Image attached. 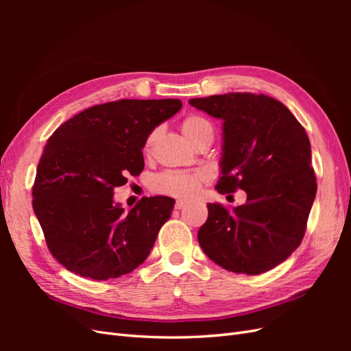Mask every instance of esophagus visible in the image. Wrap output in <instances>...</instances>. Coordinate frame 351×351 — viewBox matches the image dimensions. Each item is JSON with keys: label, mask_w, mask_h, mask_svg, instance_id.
Listing matches in <instances>:
<instances>
[{"label": "esophagus", "mask_w": 351, "mask_h": 351, "mask_svg": "<svg viewBox=\"0 0 351 351\" xmlns=\"http://www.w3.org/2000/svg\"><path fill=\"white\" fill-rule=\"evenodd\" d=\"M187 205L186 200H177L176 202V209H183Z\"/></svg>", "instance_id": "1"}]
</instances>
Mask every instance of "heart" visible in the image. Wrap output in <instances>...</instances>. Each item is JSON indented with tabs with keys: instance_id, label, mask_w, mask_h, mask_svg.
Masks as SVG:
<instances>
[{
	"instance_id": "1",
	"label": "heart",
	"mask_w": 351,
	"mask_h": 351,
	"mask_svg": "<svg viewBox=\"0 0 351 351\" xmlns=\"http://www.w3.org/2000/svg\"><path fill=\"white\" fill-rule=\"evenodd\" d=\"M180 129H182L186 139L195 147L204 142L214 141V124L200 114L186 115L182 123H180ZM159 134H161V129L156 127V129L146 136L143 145V152L146 155L152 152ZM208 180L209 174L206 171H168L155 178L154 190L162 195L187 199L195 196L199 192L200 184L208 182Z\"/></svg>"
}]
</instances>
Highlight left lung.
<instances>
[{
	"mask_svg": "<svg viewBox=\"0 0 351 351\" xmlns=\"http://www.w3.org/2000/svg\"><path fill=\"white\" fill-rule=\"evenodd\" d=\"M222 121L219 193L246 192V204L228 212L208 204L197 232L206 256L237 274L258 275L284 262L300 246L316 178L311 142L280 101L247 92L189 99Z\"/></svg>",
	"mask_w": 351,
	"mask_h": 351,
	"instance_id": "8db88e82",
	"label": "left lung"
}]
</instances>
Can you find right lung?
Instances as JSON below:
<instances>
[{
	"mask_svg": "<svg viewBox=\"0 0 351 351\" xmlns=\"http://www.w3.org/2000/svg\"><path fill=\"white\" fill-rule=\"evenodd\" d=\"M182 105L180 99L112 101L76 114L52 133L32 195L48 249L62 267L105 281L149 256L176 200L143 197L124 212L114 189L142 173L146 136Z\"/></svg>",
	"mask_w": 351,
	"mask_h": 351,
	"instance_id": "add662e5",
	"label": "right lung"
}]
</instances>
